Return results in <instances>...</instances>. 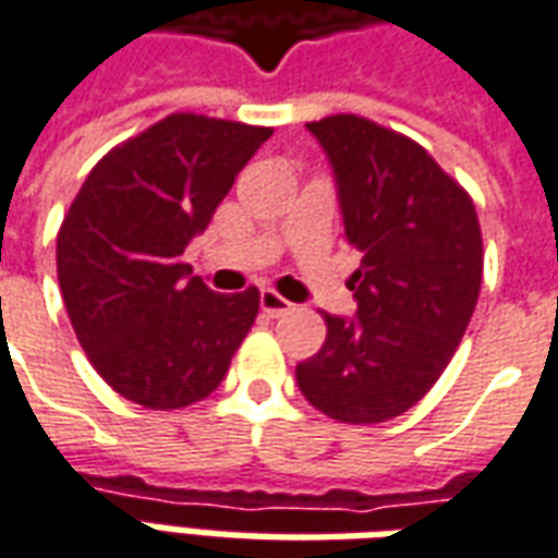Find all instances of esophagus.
I'll use <instances>...</instances> for the list:
<instances>
[{
  "mask_svg": "<svg viewBox=\"0 0 558 558\" xmlns=\"http://www.w3.org/2000/svg\"><path fill=\"white\" fill-rule=\"evenodd\" d=\"M259 307H263L268 316H283L292 311V302H287V299L278 295L275 290H263L259 292Z\"/></svg>",
  "mask_w": 558,
  "mask_h": 558,
  "instance_id": "obj_1",
  "label": "esophagus"
}]
</instances>
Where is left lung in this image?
I'll return each instance as SVG.
<instances>
[{
    "mask_svg": "<svg viewBox=\"0 0 558 558\" xmlns=\"http://www.w3.org/2000/svg\"><path fill=\"white\" fill-rule=\"evenodd\" d=\"M338 182L343 230L362 251L355 319L326 316V343L295 367L311 407L343 424L412 410L451 362L481 292L478 215L415 140L352 113L307 122Z\"/></svg>",
    "mask_w": 558,
    "mask_h": 558,
    "instance_id": "8db88e82",
    "label": "left lung"
}]
</instances>
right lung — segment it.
<instances>
[{
    "label": "right lung",
    "mask_w": 558,
    "mask_h": 558,
    "mask_svg": "<svg viewBox=\"0 0 558 558\" xmlns=\"http://www.w3.org/2000/svg\"><path fill=\"white\" fill-rule=\"evenodd\" d=\"M271 128L172 113L110 148L56 239L71 326L107 386L146 410L208 398L259 311V290L220 295L182 263Z\"/></svg>",
    "instance_id": "right-lung-1"
}]
</instances>
